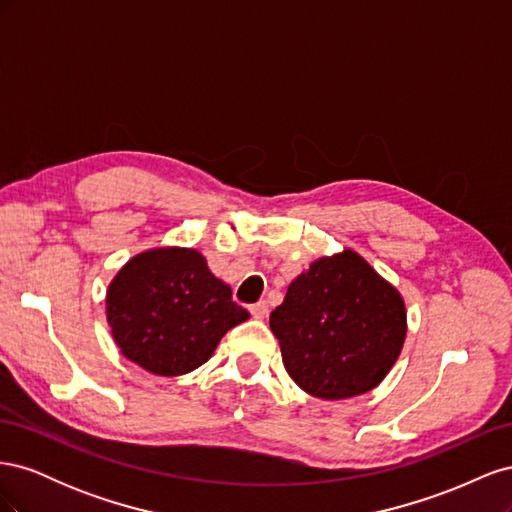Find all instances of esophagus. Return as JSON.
<instances>
[{
  "mask_svg": "<svg viewBox=\"0 0 512 512\" xmlns=\"http://www.w3.org/2000/svg\"><path fill=\"white\" fill-rule=\"evenodd\" d=\"M250 312L254 318H267L269 316V303L267 301H258L254 305H250Z\"/></svg>",
  "mask_w": 512,
  "mask_h": 512,
  "instance_id": "esophagus-1",
  "label": "esophagus"
}]
</instances>
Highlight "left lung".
I'll list each match as a JSON object with an SVG mask.
<instances>
[{
    "label": "left lung",
    "instance_id": "1",
    "mask_svg": "<svg viewBox=\"0 0 512 512\" xmlns=\"http://www.w3.org/2000/svg\"><path fill=\"white\" fill-rule=\"evenodd\" d=\"M269 324L303 391L348 399L389 374L404 346L406 307L359 254L344 250L301 273Z\"/></svg>",
    "mask_w": 512,
    "mask_h": 512
}]
</instances>
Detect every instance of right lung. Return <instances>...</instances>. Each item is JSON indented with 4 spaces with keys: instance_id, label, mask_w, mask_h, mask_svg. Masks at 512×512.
Returning a JSON list of instances; mask_svg holds the SVG:
<instances>
[{
    "instance_id": "add662e5",
    "label": "right lung",
    "mask_w": 512,
    "mask_h": 512,
    "mask_svg": "<svg viewBox=\"0 0 512 512\" xmlns=\"http://www.w3.org/2000/svg\"><path fill=\"white\" fill-rule=\"evenodd\" d=\"M106 316L121 354L160 376L203 365L226 331L250 318L207 260L179 247L132 258L108 288Z\"/></svg>"
}]
</instances>
